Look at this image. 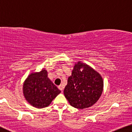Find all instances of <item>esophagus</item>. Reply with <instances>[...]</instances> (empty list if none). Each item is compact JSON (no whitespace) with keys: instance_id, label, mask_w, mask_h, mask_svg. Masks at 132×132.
Listing matches in <instances>:
<instances>
[{"instance_id":"obj_1","label":"esophagus","mask_w":132,"mask_h":132,"mask_svg":"<svg viewBox=\"0 0 132 132\" xmlns=\"http://www.w3.org/2000/svg\"><path fill=\"white\" fill-rule=\"evenodd\" d=\"M59 89L60 90V91L63 92V89H64L63 86L62 85H59Z\"/></svg>"}]
</instances>
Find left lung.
I'll return each mask as SVG.
<instances>
[{
	"instance_id": "left-lung-1",
	"label": "left lung",
	"mask_w": 132,
	"mask_h": 132,
	"mask_svg": "<svg viewBox=\"0 0 132 132\" xmlns=\"http://www.w3.org/2000/svg\"><path fill=\"white\" fill-rule=\"evenodd\" d=\"M103 86V79L99 73L88 64L78 62L68 78L64 95L72 107L86 109L99 100Z\"/></svg>"
}]
</instances>
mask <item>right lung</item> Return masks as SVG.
Instances as JSON below:
<instances>
[{
  "label": "right lung",
  "instance_id": "1",
  "mask_svg": "<svg viewBox=\"0 0 132 132\" xmlns=\"http://www.w3.org/2000/svg\"><path fill=\"white\" fill-rule=\"evenodd\" d=\"M44 69L28 75L23 84L25 99L33 107L42 109L48 106L61 91L47 77Z\"/></svg>",
  "mask_w": 132,
  "mask_h": 132
}]
</instances>
